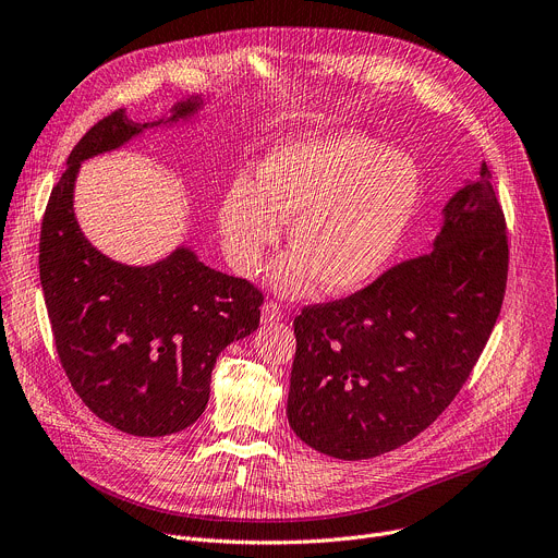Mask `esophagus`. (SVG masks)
Listing matches in <instances>:
<instances>
[{"label":"esophagus","instance_id":"obj_1","mask_svg":"<svg viewBox=\"0 0 558 558\" xmlns=\"http://www.w3.org/2000/svg\"><path fill=\"white\" fill-rule=\"evenodd\" d=\"M260 318H263V323H265V325L278 323V320L282 318V314H280V310H278V305H276L274 300H267V302H265L263 310H260Z\"/></svg>","mask_w":558,"mask_h":558}]
</instances>
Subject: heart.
I'll list each match as a JSON object with an SVG mask.
<instances>
[{
    "label": "heart",
    "mask_w": 558,
    "mask_h": 558,
    "mask_svg": "<svg viewBox=\"0 0 558 558\" xmlns=\"http://www.w3.org/2000/svg\"><path fill=\"white\" fill-rule=\"evenodd\" d=\"M412 156L359 133H323L284 142L263 158L256 184L233 182L220 199L218 229L229 265L258 271L287 222L293 246L269 269L289 298L318 280L329 293L372 282L393 256L421 202Z\"/></svg>",
    "instance_id": "obj_1"
}]
</instances>
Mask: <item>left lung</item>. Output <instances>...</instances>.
Returning a JSON list of instances; mask_svg holds the SVG:
<instances>
[{
  "mask_svg": "<svg viewBox=\"0 0 558 558\" xmlns=\"http://www.w3.org/2000/svg\"><path fill=\"white\" fill-rule=\"evenodd\" d=\"M508 282L505 218L483 162L442 207L427 253L293 320L287 418L340 461L416 438L472 374Z\"/></svg>",
  "mask_w": 558,
  "mask_h": 558,
  "instance_id": "1",
  "label": "left lung"
}]
</instances>
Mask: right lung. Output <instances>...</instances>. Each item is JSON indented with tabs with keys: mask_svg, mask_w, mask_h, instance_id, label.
Returning a JSON list of instances; mask_svg holds the SVG:
<instances>
[{
	"mask_svg": "<svg viewBox=\"0 0 558 558\" xmlns=\"http://www.w3.org/2000/svg\"><path fill=\"white\" fill-rule=\"evenodd\" d=\"M207 97L180 99L156 122L99 120L71 150L39 238V280L60 363L86 408L133 436H169L205 412L220 351L260 325L263 293L178 244L154 265H124L90 244L75 216L82 162L142 133L193 120Z\"/></svg>",
	"mask_w": 558,
	"mask_h": 558,
	"instance_id": "obj_1",
	"label": "right lung"
}]
</instances>
